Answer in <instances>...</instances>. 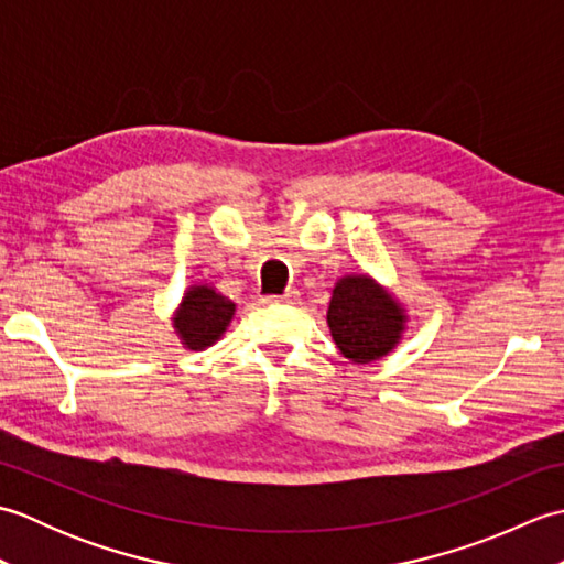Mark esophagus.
Masks as SVG:
<instances>
[{
  "mask_svg": "<svg viewBox=\"0 0 564 564\" xmlns=\"http://www.w3.org/2000/svg\"><path fill=\"white\" fill-rule=\"evenodd\" d=\"M297 297H301V293H297L295 289H289L281 295H267V297H263V303H269V305H293V303H297Z\"/></svg>",
  "mask_w": 564,
  "mask_h": 564,
  "instance_id": "esophagus-1",
  "label": "esophagus"
}]
</instances>
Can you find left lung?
Here are the masks:
<instances>
[{
	"mask_svg": "<svg viewBox=\"0 0 564 564\" xmlns=\"http://www.w3.org/2000/svg\"><path fill=\"white\" fill-rule=\"evenodd\" d=\"M327 322L346 358L354 364H370L398 344L404 315L368 275H349L332 293Z\"/></svg>",
	"mask_w": 564,
	"mask_h": 564,
	"instance_id": "left-lung-1",
	"label": "left lung"
}]
</instances>
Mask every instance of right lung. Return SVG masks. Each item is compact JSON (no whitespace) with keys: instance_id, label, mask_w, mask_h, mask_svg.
I'll list each match as a JSON object with an SVG mask.
<instances>
[{"instance_id":"add662e5","label":"right lung","mask_w":564,"mask_h":564,"mask_svg":"<svg viewBox=\"0 0 564 564\" xmlns=\"http://www.w3.org/2000/svg\"><path fill=\"white\" fill-rule=\"evenodd\" d=\"M235 315V303L215 293L208 285H194L174 317L178 337L188 349H206L220 339Z\"/></svg>"}]
</instances>
